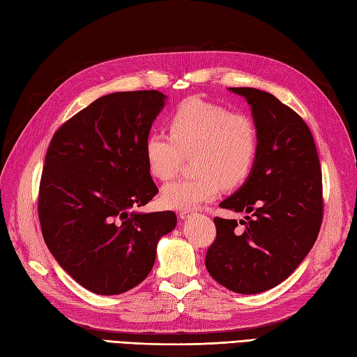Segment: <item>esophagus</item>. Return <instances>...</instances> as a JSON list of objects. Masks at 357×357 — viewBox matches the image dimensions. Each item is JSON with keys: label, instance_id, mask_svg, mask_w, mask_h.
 I'll return each mask as SVG.
<instances>
[{"label": "esophagus", "instance_id": "1", "mask_svg": "<svg viewBox=\"0 0 357 357\" xmlns=\"http://www.w3.org/2000/svg\"><path fill=\"white\" fill-rule=\"evenodd\" d=\"M193 211H195V210H181L179 213H178V216H179L181 219H185V218H188L190 215H193Z\"/></svg>", "mask_w": 357, "mask_h": 357}]
</instances>
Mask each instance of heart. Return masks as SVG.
Returning <instances> with one entry per match:
<instances>
[{
    "label": "heart",
    "instance_id": "obj_1",
    "mask_svg": "<svg viewBox=\"0 0 357 357\" xmlns=\"http://www.w3.org/2000/svg\"><path fill=\"white\" fill-rule=\"evenodd\" d=\"M170 135L151 132L144 141V158L156 179H172L184 156H192L195 176L167 184L161 204L172 210H193L213 201L222 187H238L252 174L259 155V130L252 116L222 105L188 100L169 118Z\"/></svg>",
    "mask_w": 357,
    "mask_h": 357
}]
</instances>
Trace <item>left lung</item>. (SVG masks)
I'll return each instance as SVG.
<instances>
[{"label": "left lung", "instance_id": "obj_1", "mask_svg": "<svg viewBox=\"0 0 357 357\" xmlns=\"http://www.w3.org/2000/svg\"><path fill=\"white\" fill-rule=\"evenodd\" d=\"M244 96L259 130V155L242 187L219 207L245 211L215 218L216 239L206 267L234 293L256 294L279 285L304 261L321 230L322 172L305 121L271 93L230 87Z\"/></svg>", "mask_w": 357, "mask_h": 357}]
</instances>
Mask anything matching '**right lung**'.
I'll return each mask as SVG.
<instances>
[{
	"instance_id": "obj_1",
	"label": "right lung",
	"mask_w": 357,
	"mask_h": 357,
	"mask_svg": "<svg viewBox=\"0 0 357 357\" xmlns=\"http://www.w3.org/2000/svg\"><path fill=\"white\" fill-rule=\"evenodd\" d=\"M158 90L98 98L58 128L38 195L43 238L58 264L87 290L121 294L153 268L173 211L135 213L158 193L144 141L165 104Z\"/></svg>"
}]
</instances>
